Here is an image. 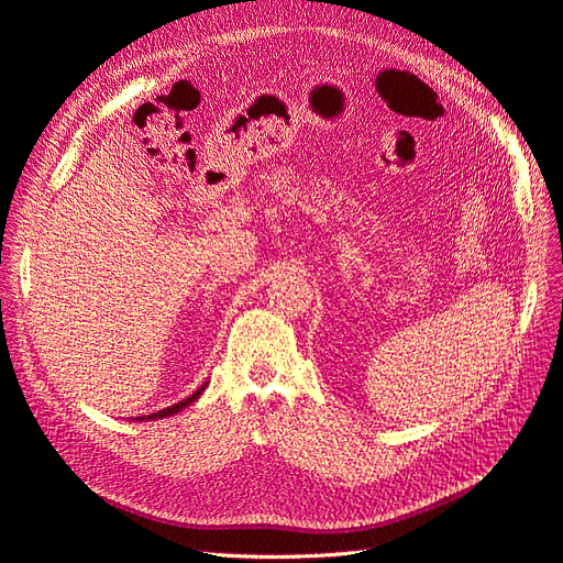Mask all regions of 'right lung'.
<instances>
[{"mask_svg": "<svg viewBox=\"0 0 563 563\" xmlns=\"http://www.w3.org/2000/svg\"><path fill=\"white\" fill-rule=\"evenodd\" d=\"M206 390V386H201L198 388L196 393H191L187 400H183V402H177V405H173V407H166V409H161V411H156V413H150V416H140V421H154V419H166V416H173V413H177L179 409H185V407H189L191 402H196L198 397H201V393ZM133 421H137V419H133Z\"/></svg>", "mask_w": 563, "mask_h": 563, "instance_id": "right-lung-1", "label": "right lung"}]
</instances>
